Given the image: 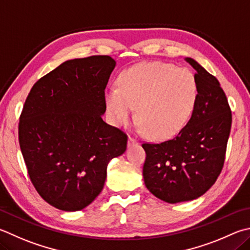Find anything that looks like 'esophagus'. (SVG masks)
Here are the masks:
<instances>
[{
    "label": "esophagus",
    "instance_id": "34e87169",
    "mask_svg": "<svg viewBox=\"0 0 250 250\" xmlns=\"http://www.w3.org/2000/svg\"><path fill=\"white\" fill-rule=\"evenodd\" d=\"M135 144H139V140L134 137H130L128 141L129 146H132V145H135Z\"/></svg>",
    "mask_w": 250,
    "mask_h": 250
}]
</instances>
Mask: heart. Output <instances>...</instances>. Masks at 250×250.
Masks as SVG:
<instances>
[{"instance_id": "heart-1", "label": "heart", "mask_w": 250, "mask_h": 250, "mask_svg": "<svg viewBox=\"0 0 250 250\" xmlns=\"http://www.w3.org/2000/svg\"><path fill=\"white\" fill-rule=\"evenodd\" d=\"M118 85L105 92L111 121L125 125L138 108V119L153 139L174 137L187 125L196 107V76L169 63L145 62L129 67L119 75Z\"/></svg>"}]
</instances>
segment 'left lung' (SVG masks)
I'll list each match as a JSON object with an SVG mask.
<instances>
[{
    "mask_svg": "<svg viewBox=\"0 0 250 250\" xmlns=\"http://www.w3.org/2000/svg\"><path fill=\"white\" fill-rule=\"evenodd\" d=\"M198 98L191 118L179 133L161 143H143V178L156 198L168 203L206 193L221 174L232 126V111L215 76L191 58Z\"/></svg>",
    "mask_w": 250,
    "mask_h": 250,
    "instance_id": "8db88e82",
    "label": "left lung"
}]
</instances>
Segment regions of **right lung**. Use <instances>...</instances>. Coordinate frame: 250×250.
<instances>
[{
    "label": "right lung",
    "mask_w": 250,
    "mask_h": 250,
    "mask_svg": "<svg viewBox=\"0 0 250 250\" xmlns=\"http://www.w3.org/2000/svg\"><path fill=\"white\" fill-rule=\"evenodd\" d=\"M109 56L69 60L36 82L20 117L18 141L29 178L50 206L79 211L102 192L108 163L128 135L107 125Z\"/></svg>",
    "instance_id": "1"
}]
</instances>
